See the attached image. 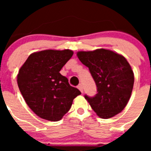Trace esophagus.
Returning a JSON list of instances; mask_svg holds the SVG:
<instances>
[{
	"mask_svg": "<svg viewBox=\"0 0 151 151\" xmlns=\"http://www.w3.org/2000/svg\"><path fill=\"white\" fill-rule=\"evenodd\" d=\"M78 89H79V90H80L81 92H83V87H82V85H81V84H79V85H78Z\"/></svg>",
	"mask_w": 151,
	"mask_h": 151,
	"instance_id": "34e87169",
	"label": "esophagus"
}]
</instances>
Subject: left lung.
<instances>
[{"instance_id": "obj_1", "label": "left lung", "mask_w": 151, "mask_h": 151, "mask_svg": "<svg viewBox=\"0 0 151 151\" xmlns=\"http://www.w3.org/2000/svg\"><path fill=\"white\" fill-rule=\"evenodd\" d=\"M77 55L88 67L96 85L98 93L95 96H85L92 110L103 119L122 112L130 99L134 85L133 71L126 59L104 48L81 51Z\"/></svg>"}]
</instances>
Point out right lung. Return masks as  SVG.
I'll list each match as a JSON object with an SVG mask.
<instances>
[{
    "label": "right lung",
    "instance_id": "1",
    "mask_svg": "<svg viewBox=\"0 0 151 151\" xmlns=\"http://www.w3.org/2000/svg\"><path fill=\"white\" fill-rule=\"evenodd\" d=\"M73 51L44 50L29 55L19 69L17 83L30 109L43 119L58 122L70 109L81 92L59 73Z\"/></svg>",
    "mask_w": 151,
    "mask_h": 151
}]
</instances>
